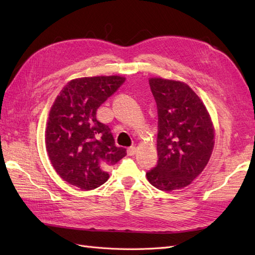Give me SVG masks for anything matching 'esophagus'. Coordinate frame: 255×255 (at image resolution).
<instances>
[{"instance_id":"1","label":"esophagus","mask_w":255,"mask_h":255,"mask_svg":"<svg viewBox=\"0 0 255 255\" xmlns=\"http://www.w3.org/2000/svg\"><path fill=\"white\" fill-rule=\"evenodd\" d=\"M127 153H128V156H133L134 154L136 153V148H135V146H129V148L127 149Z\"/></svg>"}]
</instances>
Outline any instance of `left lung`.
I'll list each match as a JSON object with an SVG mask.
<instances>
[{"instance_id":"8db88e82","label":"left lung","mask_w":255,"mask_h":255,"mask_svg":"<svg viewBox=\"0 0 255 255\" xmlns=\"http://www.w3.org/2000/svg\"><path fill=\"white\" fill-rule=\"evenodd\" d=\"M157 106V164L146 172L159 190L186 187L203 171L214 148V128L205 106L188 85L150 79Z\"/></svg>"}]
</instances>
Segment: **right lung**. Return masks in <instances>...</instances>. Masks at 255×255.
<instances>
[{
	"label": "right lung",
	"mask_w": 255,
	"mask_h": 255,
	"mask_svg": "<svg viewBox=\"0 0 255 255\" xmlns=\"http://www.w3.org/2000/svg\"><path fill=\"white\" fill-rule=\"evenodd\" d=\"M121 76H94L69 82L52 105L45 129V148L61 179L91 190L109 180L107 169L127 155L116 146L109 126L97 111L125 83Z\"/></svg>",
	"instance_id": "obj_1"
}]
</instances>
